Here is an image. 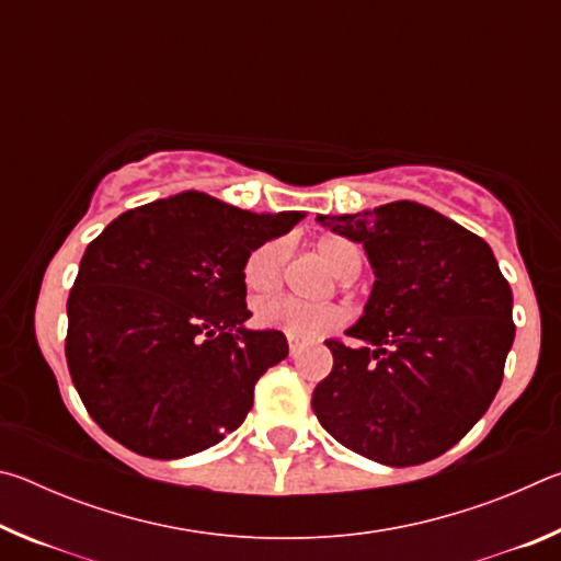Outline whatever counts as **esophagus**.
<instances>
[{
  "label": "esophagus",
  "instance_id": "obj_1",
  "mask_svg": "<svg viewBox=\"0 0 561 561\" xmlns=\"http://www.w3.org/2000/svg\"><path fill=\"white\" fill-rule=\"evenodd\" d=\"M304 346H309V341H307V339L289 336V356H297Z\"/></svg>",
  "mask_w": 561,
  "mask_h": 561
}]
</instances>
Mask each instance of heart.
I'll use <instances>...</instances> for the list:
<instances>
[{
	"mask_svg": "<svg viewBox=\"0 0 561 561\" xmlns=\"http://www.w3.org/2000/svg\"><path fill=\"white\" fill-rule=\"evenodd\" d=\"M321 262L327 264L331 274L344 282L358 277L364 267V252L356 242L339 234H327L314 244ZM287 250L282 242H264L254 250L244 262V284L252 294H270L279 287ZM344 321V311L336 304H304L291 297H272L262 299L254 307V324L262 329L282 331L297 339H317L327 331L336 329Z\"/></svg>",
	"mask_w": 561,
	"mask_h": 561,
	"instance_id": "1",
	"label": "heart"
}]
</instances>
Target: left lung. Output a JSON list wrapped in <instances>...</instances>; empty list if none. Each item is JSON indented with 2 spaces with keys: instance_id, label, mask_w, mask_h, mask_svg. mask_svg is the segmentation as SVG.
Listing matches in <instances>:
<instances>
[{
  "instance_id": "8db88e82",
  "label": "left lung",
  "mask_w": 561,
  "mask_h": 561,
  "mask_svg": "<svg viewBox=\"0 0 561 561\" xmlns=\"http://www.w3.org/2000/svg\"><path fill=\"white\" fill-rule=\"evenodd\" d=\"M360 242L376 282L334 368L314 388L319 423L364 458L405 468L450 450L482 413L515 341L512 289L490 244L431 207L398 201L319 217Z\"/></svg>"
}]
</instances>
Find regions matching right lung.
I'll return each instance as SVG.
<instances>
[{"mask_svg": "<svg viewBox=\"0 0 561 561\" xmlns=\"http://www.w3.org/2000/svg\"><path fill=\"white\" fill-rule=\"evenodd\" d=\"M301 217L183 193L118 215L87 247L66 304V364L103 433L173 460L244 421L254 383L289 354L282 331L242 327L244 262Z\"/></svg>", "mask_w": 561, "mask_h": 561, "instance_id": "obj_1", "label": "right lung"}]
</instances>
